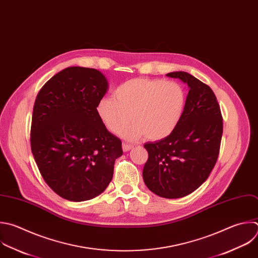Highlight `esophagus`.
I'll return each mask as SVG.
<instances>
[{
  "label": "esophagus",
  "instance_id": "1",
  "mask_svg": "<svg viewBox=\"0 0 258 258\" xmlns=\"http://www.w3.org/2000/svg\"><path fill=\"white\" fill-rule=\"evenodd\" d=\"M133 149V145H130V144H126V143H122V150L123 152H127L130 150Z\"/></svg>",
  "mask_w": 258,
  "mask_h": 258
}]
</instances>
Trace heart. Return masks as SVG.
<instances>
[{
    "label": "heart",
    "instance_id": "heart-1",
    "mask_svg": "<svg viewBox=\"0 0 258 258\" xmlns=\"http://www.w3.org/2000/svg\"><path fill=\"white\" fill-rule=\"evenodd\" d=\"M185 105V93L175 82L137 78L128 80L114 90V98L102 97L96 113L104 126L128 141L145 136L148 141L167 138L177 126Z\"/></svg>",
    "mask_w": 258,
    "mask_h": 258
}]
</instances>
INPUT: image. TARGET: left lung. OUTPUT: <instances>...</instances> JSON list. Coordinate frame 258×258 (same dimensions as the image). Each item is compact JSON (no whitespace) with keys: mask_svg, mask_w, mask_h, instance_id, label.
<instances>
[{"mask_svg":"<svg viewBox=\"0 0 258 258\" xmlns=\"http://www.w3.org/2000/svg\"><path fill=\"white\" fill-rule=\"evenodd\" d=\"M166 76L188 86L182 116L167 138L144 145L149 158L143 170L147 187L165 199H179L198 189L217 162L223 135L221 109L213 90L186 72Z\"/></svg>","mask_w":258,"mask_h":258,"instance_id":"8db88e82","label":"left lung"}]
</instances>
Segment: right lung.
<instances>
[{"instance_id":"right-lung-1","label":"right lung","mask_w":258,"mask_h":258,"mask_svg":"<svg viewBox=\"0 0 258 258\" xmlns=\"http://www.w3.org/2000/svg\"><path fill=\"white\" fill-rule=\"evenodd\" d=\"M108 82L96 69L69 67L39 91L32 113L31 151L47 185L71 202L89 201L109 185L121 141L96 113Z\"/></svg>"}]
</instances>
